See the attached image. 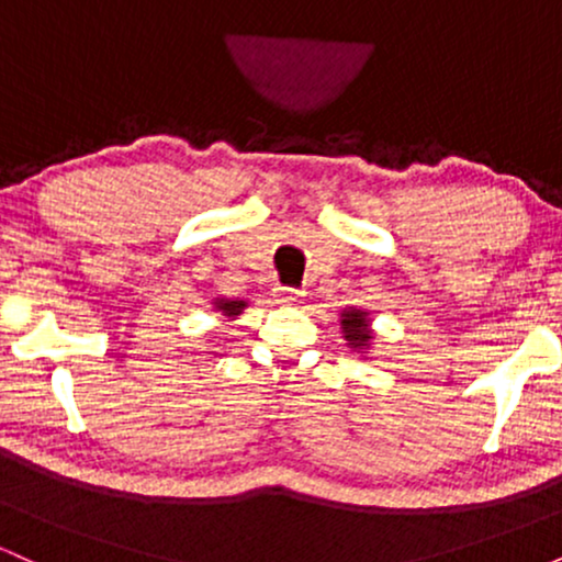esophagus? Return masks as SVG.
I'll return each instance as SVG.
<instances>
[{
	"label": "esophagus",
	"instance_id": "obj_1",
	"mask_svg": "<svg viewBox=\"0 0 562 562\" xmlns=\"http://www.w3.org/2000/svg\"><path fill=\"white\" fill-rule=\"evenodd\" d=\"M277 299L285 303H299L303 299V293L295 288H277Z\"/></svg>",
	"mask_w": 562,
	"mask_h": 562
}]
</instances>
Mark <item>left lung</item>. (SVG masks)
<instances>
[{
    "label": "left lung",
    "mask_w": 562,
    "mask_h": 562,
    "mask_svg": "<svg viewBox=\"0 0 562 562\" xmlns=\"http://www.w3.org/2000/svg\"><path fill=\"white\" fill-rule=\"evenodd\" d=\"M340 325H344V338L351 340L348 346L353 348H362L372 340L370 335V322H367L364 312H346L344 319H340Z\"/></svg>",
    "instance_id": "8db88e82"
}]
</instances>
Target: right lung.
<instances>
[{
	"label": "right lung",
	"mask_w": 562,
	"mask_h": 562,
	"mask_svg": "<svg viewBox=\"0 0 562 562\" xmlns=\"http://www.w3.org/2000/svg\"><path fill=\"white\" fill-rule=\"evenodd\" d=\"M243 306H245L243 301H224L218 308H222V312H224V317H235V314H240Z\"/></svg>",
	"instance_id": "add662e5"
}]
</instances>
